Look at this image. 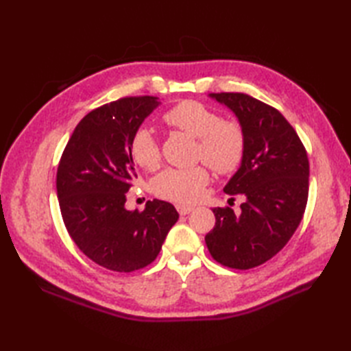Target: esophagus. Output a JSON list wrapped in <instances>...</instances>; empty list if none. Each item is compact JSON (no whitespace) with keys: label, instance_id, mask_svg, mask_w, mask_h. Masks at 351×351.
<instances>
[{"label":"esophagus","instance_id":"esophagus-1","mask_svg":"<svg viewBox=\"0 0 351 351\" xmlns=\"http://www.w3.org/2000/svg\"><path fill=\"white\" fill-rule=\"evenodd\" d=\"M176 210H178V213H180L181 215H187L189 213L193 211V206H189V205H178Z\"/></svg>","mask_w":351,"mask_h":351}]
</instances>
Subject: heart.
<instances>
[{"mask_svg":"<svg viewBox=\"0 0 351 351\" xmlns=\"http://www.w3.org/2000/svg\"><path fill=\"white\" fill-rule=\"evenodd\" d=\"M162 122L197 138V156L221 175L232 173L243 161L245 136L235 121H223L220 113L199 101H182L162 114ZM134 164L143 170L160 166V149L146 128H138L130 141ZM208 182V171L202 166L191 169H166L152 181L156 196L178 204H190L200 196Z\"/></svg>","mask_w":351,"mask_h":351,"instance_id":"obj_1","label":"heart"}]
</instances>
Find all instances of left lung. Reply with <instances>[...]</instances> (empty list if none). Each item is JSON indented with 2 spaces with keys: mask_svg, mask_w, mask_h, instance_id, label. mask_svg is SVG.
I'll return each mask as SVG.
<instances>
[{
  "mask_svg": "<svg viewBox=\"0 0 351 351\" xmlns=\"http://www.w3.org/2000/svg\"><path fill=\"white\" fill-rule=\"evenodd\" d=\"M232 110L245 136L240 169L223 191L245 197L241 213L214 208L215 226L205 237L221 265L249 270L271 259L300 225L309 191L308 154L278 110L244 93H211Z\"/></svg>",
  "mask_w": 351,
  "mask_h": 351,
  "instance_id": "obj_1",
  "label": "left lung"
}]
</instances>
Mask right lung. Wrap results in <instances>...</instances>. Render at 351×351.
Returning a JSON list of instances; mask_svg holds the SVG:
<instances>
[{"instance_id": "add662e5", "label": "right lung", "mask_w": 351, "mask_h": 351, "mask_svg": "<svg viewBox=\"0 0 351 351\" xmlns=\"http://www.w3.org/2000/svg\"><path fill=\"white\" fill-rule=\"evenodd\" d=\"M160 106L155 96H130L106 104L81 119L57 169L62 217L78 249L108 270L131 273L155 261L170 228L175 206L147 200L143 211L125 208L136 180L130 141Z\"/></svg>"}]
</instances>
